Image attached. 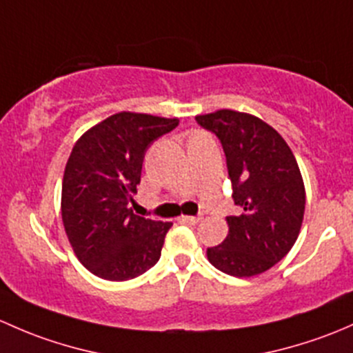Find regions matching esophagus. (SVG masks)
Instances as JSON below:
<instances>
[{"label":"esophagus","mask_w":353,"mask_h":353,"mask_svg":"<svg viewBox=\"0 0 353 353\" xmlns=\"http://www.w3.org/2000/svg\"><path fill=\"white\" fill-rule=\"evenodd\" d=\"M202 217H194V216H181L180 221L185 224H190V226H195V224L201 223Z\"/></svg>","instance_id":"obj_1"}]
</instances>
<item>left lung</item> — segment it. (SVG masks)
<instances>
[{"mask_svg":"<svg viewBox=\"0 0 353 353\" xmlns=\"http://www.w3.org/2000/svg\"><path fill=\"white\" fill-rule=\"evenodd\" d=\"M226 154L238 216H228L226 239L207 248L216 268L253 277L281 261L296 243L306 205L303 176L292 151L268 123L234 110L197 115Z\"/></svg>","mask_w":353,"mask_h":353,"instance_id":"left-lung-1","label":"left lung"}]
</instances>
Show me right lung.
<instances>
[{"mask_svg":"<svg viewBox=\"0 0 353 353\" xmlns=\"http://www.w3.org/2000/svg\"><path fill=\"white\" fill-rule=\"evenodd\" d=\"M176 125L178 119L121 112L86 130L72 148L61 214L76 256L97 277L129 281L161 256L172 223L136 216L129 203L148 148Z\"/></svg>","mask_w":353,"mask_h":353,"instance_id":"obj_1","label":"right lung"}]
</instances>
